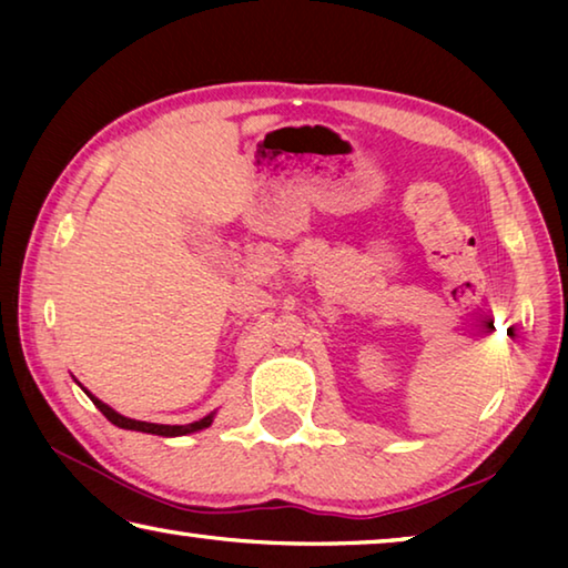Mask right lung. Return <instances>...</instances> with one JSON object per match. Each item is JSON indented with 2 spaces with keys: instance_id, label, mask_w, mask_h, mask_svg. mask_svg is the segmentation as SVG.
Segmentation results:
<instances>
[{
  "instance_id": "obj_1",
  "label": "right lung",
  "mask_w": 568,
  "mask_h": 568,
  "mask_svg": "<svg viewBox=\"0 0 568 568\" xmlns=\"http://www.w3.org/2000/svg\"><path fill=\"white\" fill-rule=\"evenodd\" d=\"M80 383V381H77ZM80 388L88 393V398L94 403V406H98L100 410H102V416L108 418L110 423H114V426L118 428H124V430H142V434H155V436H168V438H175V436H187V434H197V430H203V428H210L213 426V418H215V410L213 413H207L205 418H200V420H195V423H187V426H165V423H148V420H134V418H128V416H122V413H118L114 408H110L108 403L104 400H100L98 396H92V393L82 386L80 383Z\"/></svg>"
}]
</instances>
